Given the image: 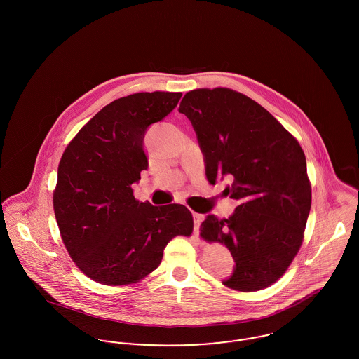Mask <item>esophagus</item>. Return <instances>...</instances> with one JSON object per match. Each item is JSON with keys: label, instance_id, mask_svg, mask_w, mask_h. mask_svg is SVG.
<instances>
[{"label": "esophagus", "instance_id": "obj_1", "mask_svg": "<svg viewBox=\"0 0 359 359\" xmlns=\"http://www.w3.org/2000/svg\"><path fill=\"white\" fill-rule=\"evenodd\" d=\"M192 217H194V231H195V234H199V227H201V223L203 221V215H201L198 212H194Z\"/></svg>", "mask_w": 359, "mask_h": 359}]
</instances>
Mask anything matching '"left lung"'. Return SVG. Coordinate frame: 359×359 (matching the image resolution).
Wrapping results in <instances>:
<instances>
[{
    "mask_svg": "<svg viewBox=\"0 0 359 359\" xmlns=\"http://www.w3.org/2000/svg\"><path fill=\"white\" fill-rule=\"evenodd\" d=\"M179 111L191 121L205 176L227 179L238 201L231 217L208 215L201 237L221 242L234 258L223 285L239 292L276 283L297 255L311 210L306 156L297 140L256 101L226 87L188 91Z\"/></svg>",
    "mask_w": 359,
    "mask_h": 359,
    "instance_id": "1",
    "label": "left lung"
}]
</instances>
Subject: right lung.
Wrapping results in <instances>:
<instances>
[{
	"label": "right lung",
	"mask_w": 359,
	"mask_h": 359,
	"mask_svg": "<svg viewBox=\"0 0 359 359\" xmlns=\"http://www.w3.org/2000/svg\"><path fill=\"white\" fill-rule=\"evenodd\" d=\"M182 93H137L106 104L71 140L59 163L53 211L75 265L104 285L152 273L167 243L189 237L186 205L138 202L132 184L148 168L144 136L176 107Z\"/></svg>",
	"instance_id": "right-lung-1"
}]
</instances>
